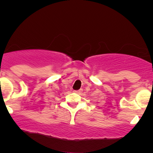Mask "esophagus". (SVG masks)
<instances>
[{"label": "esophagus", "instance_id": "1", "mask_svg": "<svg viewBox=\"0 0 153 153\" xmlns=\"http://www.w3.org/2000/svg\"><path fill=\"white\" fill-rule=\"evenodd\" d=\"M82 91V89H80V90H78V91H75V92L77 93V94H80V93H81Z\"/></svg>", "mask_w": 153, "mask_h": 153}]
</instances>
